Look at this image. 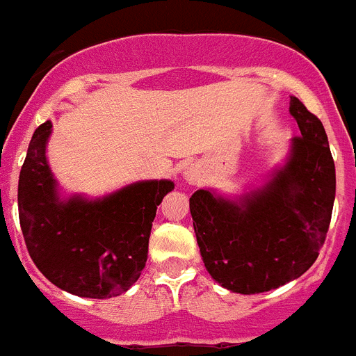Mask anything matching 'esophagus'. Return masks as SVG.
Returning <instances> with one entry per match:
<instances>
[{
    "label": "esophagus",
    "mask_w": 356,
    "mask_h": 356,
    "mask_svg": "<svg viewBox=\"0 0 356 356\" xmlns=\"http://www.w3.org/2000/svg\"><path fill=\"white\" fill-rule=\"evenodd\" d=\"M184 176H185V180H187L188 184L196 185V184H200L201 180H203V171H201L200 168H196V165H188V168L185 169Z\"/></svg>",
    "instance_id": "obj_1"
}]
</instances>
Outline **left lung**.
Here are the masks:
<instances>
[{
  "mask_svg": "<svg viewBox=\"0 0 356 356\" xmlns=\"http://www.w3.org/2000/svg\"><path fill=\"white\" fill-rule=\"evenodd\" d=\"M301 135L284 168L237 200L200 188L188 207L207 271L238 294L273 291L310 269L325 244L335 200V163L323 122L291 97Z\"/></svg>",
  "mask_w": 356,
  "mask_h": 356,
  "instance_id": "1",
  "label": "left lung"
}]
</instances>
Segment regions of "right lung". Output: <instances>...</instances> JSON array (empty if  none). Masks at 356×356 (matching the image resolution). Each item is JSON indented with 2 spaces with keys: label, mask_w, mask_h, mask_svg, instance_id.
Returning a JSON list of instances; mask_svg holds the SVG:
<instances>
[{
  "label": "right lung",
  "mask_w": 356,
  "mask_h": 356,
  "mask_svg": "<svg viewBox=\"0 0 356 356\" xmlns=\"http://www.w3.org/2000/svg\"><path fill=\"white\" fill-rule=\"evenodd\" d=\"M51 121L35 130L19 175L17 205L28 253L65 292L105 300L127 292L147 260L151 222L171 180L135 181L97 200L60 197L46 159Z\"/></svg>",
  "instance_id": "obj_1"
}]
</instances>
